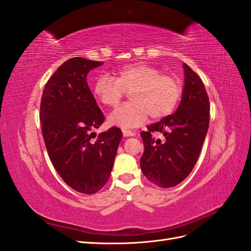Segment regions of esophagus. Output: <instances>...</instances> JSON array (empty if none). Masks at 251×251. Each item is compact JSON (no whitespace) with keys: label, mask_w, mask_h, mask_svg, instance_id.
Returning <instances> with one entry per match:
<instances>
[{"label":"esophagus","mask_w":251,"mask_h":251,"mask_svg":"<svg viewBox=\"0 0 251 251\" xmlns=\"http://www.w3.org/2000/svg\"><path fill=\"white\" fill-rule=\"evenodd\" d=\"M123 134H124L125 137H131V136H134V135H135V133L132 132V131H130V130H124V131H123Z\"/></svg>","instance_id":"esophagus-1"}]
</instances>
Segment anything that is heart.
Masks as SVG:
<instances>
[{
  "label": "heart",
  "instance_id": "obj_1",
  "mask_svg": "<svg viewBox=\"0 0 251 251\" xmlns=\"http://www.w3.org/2000/svg\"><path fill=\"white\" fill-rule=\"evenodd\" d=\"M116 77L101 74L93 86V94L107 107H115L126 92L132 101L113 111L108 123L121 128H133L146 123L149 116L161 119L174 112L182 95V83L174 75L162 74L148 64H132L116 71Z\"/></svg>",
  "mask_w": 251,
  "mask_h": 251
}]
</instances>
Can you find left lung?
Masks as SVG:
<instances>
[{"mask_svg":"<svg viewBox=\"0 0 251 251\" xmlns=\"http://www.w3.org/2000/svg\"><path fill=\"white\" fill-rule=\"evenodd\" d=\"M183 68L184 89L177 111L140 133L141 171L159 187L176 186L193 171L209 126V100L203 81L191 67L183 64ZM155 131L165 139L155 140Z\"/></svg>","mask_w":251,"mask_h":251,"instance_id":"left-lung-1","label":"left lung"}]
</instances>
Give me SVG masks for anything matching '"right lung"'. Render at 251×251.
<instances>
[{"label":"right lung","mask_w":251,"mask_h":251,"mask_svg":"<svg viewBox=\"0 0 251 251\" xmlns=\"http://www.w3.org/2000/svg\"><path fill=\"white\" fill-rule=\"evenodd\" d=\"M102 62L73 57L45 85L40 109L42 133L50 160L71 188L92 195L110 178L123 132L112 126L95 138L92 128L104 121L87 82V74ZM95 136H93V135Z\"/></svg>","instance_id":"right-lung-1"}]
</instances>
